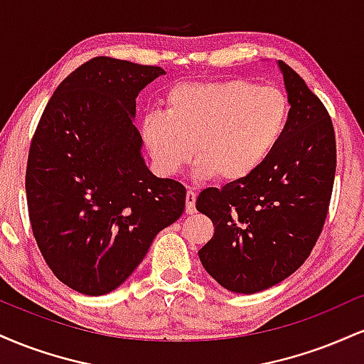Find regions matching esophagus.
Listing matches in <instances>:
<instances>
[{
    "instance_id": "34e87169",
    "label": "esophagus",
    "mask_w": 364,
    "mask_h": 364,
    "mask_svg": "<svg viewBox=\"0 0 364 364\" xmlns=\"http://www.w3.org/2000/svg\"><path fill=\"white\" fill-rule=\"evenodd\" d=\"M195 202H196V193L193 190H188L186 191V214H195L196 212V207H195Z\"/></svg>"
}]
</instances>
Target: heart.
<instances>
[{"mask_svg": "<svg viewBox=\"0 0 364 364\" xmlns=\"http://www.w3.org/2000/svg\"><path fill=\"white\" fill-rule=\"evenodd\" d=\"M289 101L277 87L245 78L179 83L166 95V111H149L141 136L159 173L173 176L193 157L196 176L240 181L281 140Z\"/></svg>", "mask_w": 364, "mask_h": 364, "instance_id": "1", "label": "heart"}]
</instances>
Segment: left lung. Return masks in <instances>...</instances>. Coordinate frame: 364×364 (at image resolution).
<instances>
[{
	"label": "left lung",
	"mask_w": 364,
	"mask_h": 364,
	"mask_svg": "<svg viewBox=\"0 0 364 364\" xmlns=\"http://www.w3.org/2000/svg\"><path fill=\"white\" fill-rule=\"evenodd\" d=\"M279 68L291 104L281 140L250 176L196 198V210L215 228L200 262L220 286L241 294L269 289L310 257L336 178L328 111L289 65L279 61Z\"/></svg>",
	"instance_id": "left-lung-1"
}]
</instances>
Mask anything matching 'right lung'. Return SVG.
<instances>
[{
	"label": "right lung",
	"instance_id": "1",
	"mask_svg": "<svg viewBox=\"0 0 364 364\" xmlns=\"http://www.w3.org/2000/svg\"><path fill=\"white\" fill-rule=\"evenodd\" d=\"M164 73L92 58L58 85L36 128L25 174L32 232L53 274L82 294L119 287L185 210L186 188L150 173L133 123L139 92Z\"/></svg>",
	"mask_w": 364,
	"mask_h": 364
}]
</instances>
